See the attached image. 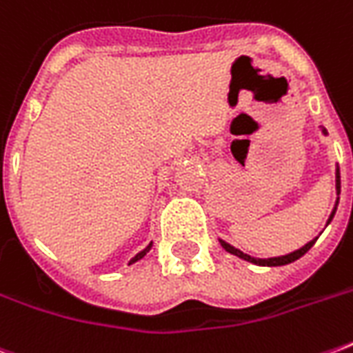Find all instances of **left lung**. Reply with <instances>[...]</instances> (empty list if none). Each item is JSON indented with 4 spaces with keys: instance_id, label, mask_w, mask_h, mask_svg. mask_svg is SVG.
<instances>
[{
    "instance_id": "8db88e82",
    "label": "left lung",
    "mask_w": 353,
    "mask_h": 353,
    "mask_svg": "<svg viewBox=\"0 0 353 353\" xmlns=\"http://www.w3.org/2000/svg\"><path fill=\"white\" fill-rule=\"evenodd\" d=\"M324 133H326V130H324ZM335 185H337V192H341V176H339V170H337V183H335ZM334 214H335V209H334V212L330 214L328 223H330V221H332V218H334ZM315 241H317V238H315V240H312V241H307L306 245L301 247L299 251L290 252V254H285V256L263 258V260H262V258H252V256H249V254H245V252H241L240 249H234V247H232V245H229V243H225V241H223V240H220V243H221V247H223V249H225L227 252H231V254H236V256L243 258V260H247V262L258 263V265H285V263L295 262V260H299V258H301V256H304V254H306V252L310 251V249H312L313 243H315Z\"/></svg>"
}]
</instances>
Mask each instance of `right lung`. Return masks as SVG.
<instances>
[{"instance_id":"right-lung-1","label":"right lung","mask_w":353,"mask_h":353,"mask_svg":"<svg viewBox=\"0 0 353 353\" xmlns=\"http://www.w3.org/2000/svg\"><path fill=\"white\" fill-rule=\"evenodd\" d=\"M150 247H152V243H150V245H148V247H146V249H143V251L139 252V254H135V256H133V258H132V260H130V263H133V262H137V260H141V258H143V256H144V254H146V252H148V251H150Z\"/></svg>"}]
</instances>
